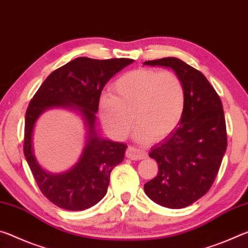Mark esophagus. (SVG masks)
<instances>
[{"label": "esophagus", "mask_w": 248, "mask_h": 248, "mask_svg": "<svg viewBox=\"0 0 248 248\" xmlns=\"http://www.w3.org/2000/svg\"><path fill=\"white\" fill-rule=\"evenodd\" d=\"M126 157L133 160H140V159H145V158L147 157V154H146V152L143 151V149L129 146V147L126 149Z\"/></svg>", "instance_id": "esophagus-1"}]
</instances>
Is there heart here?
I'll use <instances>...</instances> for the list:
<instances>
[{
	"mask_svg": "<svg viewBox=\"0 0 248 248\" xmlns=\"http://www.w3.org/2000/svg\"><path fill=\"white\" fill-rule=\"evenodd\" d=\"M186 108V89L171 71L140 68L124 74L113 84V93L100 100V117L115 139L128 135L135 120V139L147 143L161 140L178 127Z\"/></svg>",
	"mask_w": 248,
	"mask_h": 248,
	"instance_id": "b5f03b06",
	"label": "heart"
}]
</instances>
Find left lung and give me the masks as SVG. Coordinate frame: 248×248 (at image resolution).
<instances>
[{
  "instance_id": "left-lung-1",
  "label": "left lung",
  "mask_w": 248,
  "mask_h": 248,
  "mask_svg": "<svg viewBox=\"0 0 248 248\" xmlns=\"http://www.w3.org/2000/svg\"><path fill=\"white\" fill-rule=\"evenodd\" d=\"M144 64L171 68L186 89L184 116L172 133L152 147L149 157L157 161L158 173L144 185L157 204L182 209L209 191L220 169L227 146L223 105L208 79L182 60L167 57Z\"/></svg>"
}]
</instances>
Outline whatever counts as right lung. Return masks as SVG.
<instances>
[{"label": "right lung", "mask_w": 248, "mask_h": 248, "mask_svg": "<svg viewBox=\"0 0 248 248\" xmlns=\"http://www.w3.org/2000/svg\"><path fill=\"white\" fill-rule=\"evenodd\" d=\"M133 62L127 58L97 60L79 57L52 71L30 102L24 155L40 191L59 208L82 211L96 204L108 191L113 168L123 161L127 146L99 135L95 113L105 83ZM54 107L75 109L83 117L87 131L86 145L78 162L60 174H49L40 168L32 147L35 122L45 110Z\"/></svg>", "instance_id": "obj_1"}]
</instances>
